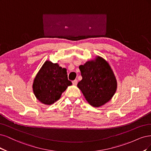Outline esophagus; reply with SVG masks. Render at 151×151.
<instances>
[{
    "mask_svg": "<svg viewBox=\"0 0 151 151\" xmlns=\"http://www.w3.org/2000/svg\"><path fill=\"white\" fill-rule=\"evenodd\" d=\"M72 83H73V84L74 85H76L77 83H78V80H73V81H72Z\"/></svg>",
    "mask_w": 151,
    "mask_h": 151,
    "instance_id": "esophagus-1",
    "label": "esophagus"
}]
</instances>
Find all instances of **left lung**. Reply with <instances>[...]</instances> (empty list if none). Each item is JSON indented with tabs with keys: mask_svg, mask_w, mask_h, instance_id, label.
I'll return each instance as SVG.
<instances>
[{
	"mask_svg": "<svg viewBox=\"0 0 151 151\" xmlns=\"http://www.w3.org/2000/svg\"><path fill=\"white\" fill-rule=\"evenodd\" d=\"M82 80L77 86L89 104L99 107L110 101L117 87L116 78L109 63L100 56L80 65Z\"/></svg>",
	"mask_w": 151,
	"mask_h": 151,
	"instance_id": "8db88e82",
	"label": "left lung"
}]
</instances>
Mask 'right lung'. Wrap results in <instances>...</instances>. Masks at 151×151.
Segmentation results:
<instances>
[{
    "mask_svg": "<svg viewBox=\"0 0 151 151\" xmlns=\"http://www.w3.org/2000/svg\"><path fill=\"white\" fill-rule=\"evenodd\" d=\"M71 85L72 83L68 80L66 69L47 60L34 80L32 89L39 101L50 105L59 100L63 92Z\"/></svg>",
    "mask_w": 151,
    "mask_h": 151,
    "instance_id": "1",
    "label": "right lung"
}]
</instances>
